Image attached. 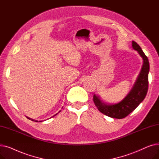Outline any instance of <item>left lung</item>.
<instances>
[{"label": "left lung", "instance_id": "obj_1", "mask_svg": "<svg viewBox=\"0 0 159 159\" xmlns=\"http://www.w3.org/2000/svg\"><path fill=\"white\" fill-rule=\"evenodd\" d=\"M132 46L143 57L144 62L135 84L129 94L120 102L114 105L104 104L98 97L95 95H93V102L98 111L111 118L121 119L126 117L143 101L148 92L149 70L148 58L140 46L135 41L132 42Z\"/></svg>", "mask_w": 159, "mask_h": 159}]
</instances>
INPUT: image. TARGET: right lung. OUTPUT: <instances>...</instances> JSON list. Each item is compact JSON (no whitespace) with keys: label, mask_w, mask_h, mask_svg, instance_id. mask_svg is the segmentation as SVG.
<instances>
[{"label":"right lung","mask_w":159,"mask_h":159,"mask_svg":"<svg viewBox=\"0 0 159 159\" xmlns=\"http://www.w3.org/2000/svg\"><path fill=\"white\" fill-rule=\"evenodd\" d=\"M59 112H61V111H59ZM59 112H58V113H59ZM57 114H58V113H57V114H55V115H54V116H55V115H57ZM27 118H28V119H30V118H28V117H27ZM35 122H37V120H35ZM40 122H41V121H40Z\"/></svg>","instance_id":"add662e5"}]
</instances>
